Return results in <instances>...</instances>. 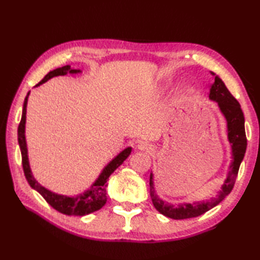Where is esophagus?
I'll list each match as a JSON object with an SVG mask.
<instances>
[{"label": "esophagus", "mask_w": 260, "mask_h": 260, "mask_svg": "<svg viewBox=\"0 0 260 260\" xmlns=\"http://www.w3.org/2000/svg\"><path fill=\"white\" fill-rule=\"evenodd\" d=\"M137 150L150 153V152H152V151L154 150V148H153V145L151 144L150 142H147V141H141V142L139 143V144H137Z\"/></svg>", "instance_id": "34e87169"}]
</instances>
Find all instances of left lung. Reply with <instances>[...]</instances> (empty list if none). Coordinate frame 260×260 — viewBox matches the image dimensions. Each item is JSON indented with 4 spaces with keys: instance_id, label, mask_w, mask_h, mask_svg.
<instances>
[{
    "instance_id": "left-lung-1",
    "label": "left lung",
    "mask_w": 260,
    "mask_h": 260,
    "mask_svg": "<svg viewBox=\"0 0 260 260\" xmlns=\"http://www.w3.org/2000/svg\"><path fill=\"white\" fill-rule=\"evenodd\" d=\"M209 98L218 104L220 112L227 121V132L228 141L231 146V155L233 161L229 167V172L227 174L221 190L214 198H211L207 202H193V203H180L178 206L171 204L167 201H163L161 198L156 194L155 187L153 182V173L150 176V196L154 207L159 213L171 219L181 220L199 217L203 213L209 211L210 209L217 206L223 199L231 192L235 184L237 175H238L239 167L244 159L247 139L245 132V117L244 113L240 108L238 101L231 95L228 88L225 87L224 82L219 78L218 76L214 77V82L210 86Z\"/></svg>"
}]
</instances>
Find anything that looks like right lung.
I'll return each mask as SVG.
<instances>
[{
  "label": "right lung",
  "instance_id": "add662e5",
  "mask_svg": "<svg viewBox=\"0 0 260 260\" xmlns=\"http://www.w3.org/2000/svg\"><path fill=\"white\" fill-rule=\"evenodd\" d=\"M81 70L79 69H73L70 66H63L61 68H57L50 73L47 74L45 78H43L36 87L45 84L49 79L53 78L57 76H64L67 74H79ZM30 91L27 92V95L24 99L23 104V110H22V117L18 128V141L19 146L22 154V165H23L24 175L29 182L30 186L32 189L38 191L40 194L45 198V200L50 204V206L56 209L57 211L61 212L67 215H86L97 211V210L102 209L105 203L107 201L106 197V186H107V180L114 171L117 169L119 165L123 163L125 159L129 156L132 152V147H126L125 150L121 151L118 155H116L112 161H110L106 167H105L102 171V173L99 174L97 180L93 182L90 185V187L85 192L80 193V194L76 197H67L63 194H58L50 190L46 189L45 186H42L33 176L29 157H27V147H26V141H25V121H26V105H27V98H29Z\"/></svg>",
  "mask_w": 260,
  "mask_h": 260
}]
</instances>
